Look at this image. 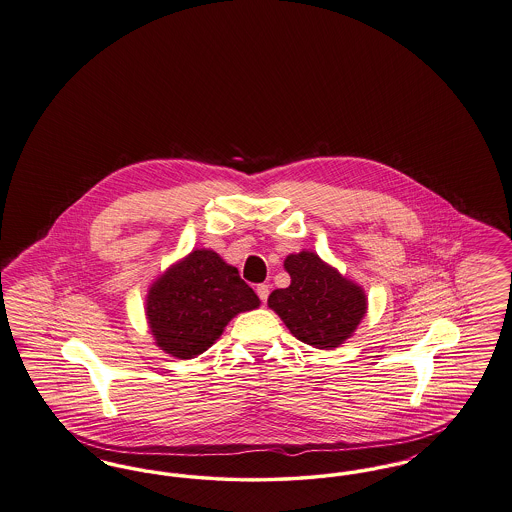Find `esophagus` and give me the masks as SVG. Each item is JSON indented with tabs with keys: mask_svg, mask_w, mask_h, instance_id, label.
<instances>
[{
	"mask_svg": "<svg viewBox=\"0 0 512 512\" xmlns=\"http://www.w3.org/2000/svg\"><path fill=\"white\" fill-rule=\"evenodd\" d=\"M256 292H258V296H260V300H262V302H266L267 296H269V285H266V283H262V285H258V287H256Z\"/></svg>",
	"mask_w": 512,
	"mask_h": 512,
	"instance_id": "obj_1",
	"label": "esophagus"
}]
</instances>
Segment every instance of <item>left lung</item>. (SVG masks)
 Segmentation results:
<instances>
[{
    "instance_id": "8db88e82",
    "label": "left lung",
    "mask_w": 512,
    "mask_h": 512,
    "mask_svg": "<svg viewBox=\"0 0 512 512\" xmlns=\"http://www.w3.org/2000/svg\"><path fill=\"white\" fill-rule=\"evenodd\" d=\"M285 269L289 287L273 290L267 304L290 333L319 350H333L352 336L367 312L361 287L306 250L290 254Z\"/></svg>"
}]
</instances>
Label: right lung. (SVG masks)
Returning <instances> with one entry per match:
<instances>
[{
	"label": "right lung",
	"instance_id": "obj_1",
	"mask_svg": "<svg viewBox=\"0 0 512 512\" xmlns=\"http://www.w3.org/2000/svg\"><path fill=\"white\" fill-rule=\"evenodd\" d=\"M258 306L237 267L212 250H195L151 287L147 319L164 352L191 359L206 352L237 313Z\"/></svg>",
	"mask_w": 512,
	"mask_h": 512
}]
</instances>
